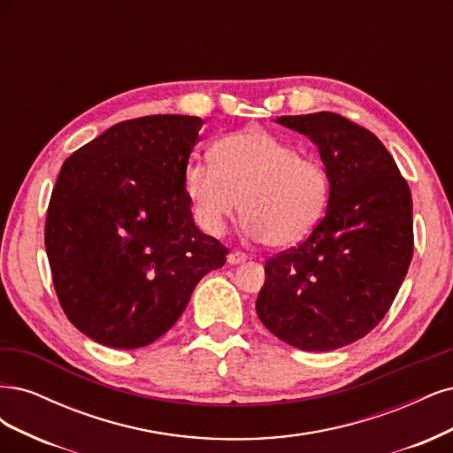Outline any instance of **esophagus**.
Wrapping results in <instances>:
<instances>
[{
	"instance_id": "obj_1",
	"label": "esophagus",
	"mask_w": 453,
	"mask_h": 453,
	"mask_svg": "<svg viewBox=\"0 0 453 453\" xmlns=\"http://www.w3.org/2000/svg\"><path fill=\"white\" fill-rule=\"evenodd\" d=\"M246 259H248V256H246V254H242V252H231V254L227 256V264H231V265H239V264H244Z\"/></svg>"
}]
</instances>
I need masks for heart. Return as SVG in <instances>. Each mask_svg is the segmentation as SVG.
Segmentation results:
<instances>
[{
    "label": "heart",
    "mask_w": 453,
    "mask_h": 453,
    "mask_svg": "<svg viewBox=\"0 0 453 453\" xmlns=\"http://www.w3.org/2000/svg\"><path fill=\"white\" fill-rule=\"evenodd\" d=\"M212 162H189L184 189L203 231L222 235L239 211L244 231L269 246L309 237L324 218L329 179L316 159L261 127L231 134L211 150Z\"/></svg>",
    "instance_id": "b5f03b06"
}]
</instances>
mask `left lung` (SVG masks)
I'll return each mask as SVG.
<instances>
[{"mask_svg": "<svg viewBox=\"0 0 453 453\" xmlns=\"http://www.w3.org/2000/svg\"><path fill=\"white\" fill-rule=\"evenodd\" d=\"M276 122L316 144L329 201L309 237L267 261L256 311L289 346L331 352L372 331L397 296L414 252L411 188L378 137L337 112Z\"/></svg>", "mask_w": 453, "mask_h": 453, "instance_id": "1", "label": "left lung"}]
</instances>
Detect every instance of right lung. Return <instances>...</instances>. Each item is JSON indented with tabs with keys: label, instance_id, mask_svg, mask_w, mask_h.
<instances>
[{
	"label": "right lung",
	"instance_id": "obj_1",
	"mask_svg": "<svg viewBox=\"0 0 453 453\" xmlns=\"http://www.w3.org/2000/svg\"><path fill=\"white\" fill-rule=\"evenodd\" d=\"M197 116L154 114L109 127L62 165L45 246L69 322L120 349L167 333L227 248L199 231L184 171Z\"/></svg>",
	"mask_w": 453,
	"mask_h": 453
}]
</instances>
